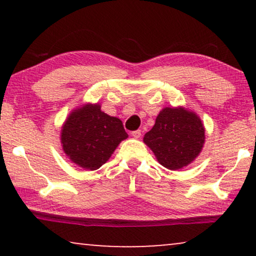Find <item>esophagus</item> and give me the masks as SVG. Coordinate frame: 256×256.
<instances>
[{
	"mask_svg": "<svg viewBox=\"0 0 256 256\" xmlns=\"http://www.w3.org/2000/svg\"><path fill=\"white\" fill-rule=\"evenodd\" d=\"M132 136L134 138H141V130H135V132H132Z\"/></svg>",
	"mask_w": 256,
	"mask_h": 256,
	"instance_id": "esophagus-1",
	"label": "esophagus"
}]
</instances>
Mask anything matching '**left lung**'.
I'll return each mask as SVG.
<instances>
[{"mask_svg": "<svg viewBox=\"0 0 256 256\" xmlns=\"http://www.w3.org/2000/svg\"><path fill=\"white\" fill-rule=\"evenodd\" d=\"M157 162L169 170L188 166L205 143V127L197 113L183 106L166 107L143 138Z\"/></svg>", "mask_w": 256, "mask_h": 256, "instance_id": "left-lung-1", "label": "left lung"}]
</instances>
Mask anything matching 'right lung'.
Segmentation results:
<instances>
[{
	"label": "right lung",
	"instance_id": "1",
	"mask_svg": "<svg viewBox=\"0 0 256 256\" xmlns=\"http://www.w3.org/2000/svg\"><path fill=\"white\" fill-rule=\"evenodd\" d=\"M127 138L120 118L104 113L99 104L90 102L74 108L60 130L65 155L76 166L90 171L106 163Z\"/></svg>",
	"mask_w": 256,
	"mask_h": 256
}]
</instances>
